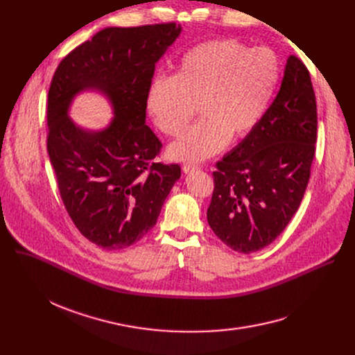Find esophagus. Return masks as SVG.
<instances>
[{
  "label": "esophagus",
  "instance_id": "esophagus-1",
  "mask_svg": "<svg viewBox=\"0 0 355 355\" xmlns=\"http://www.w3.org/2000/svg\"><path fill=\"white\" fill-rule=\"evenodd\" d=\"M196 170H198V165H197V164H191V162H185V164L182 165V171H184L185 174H189V173H193V171H196Z\"/></svg>",
  "mask_w": 355,
  "mask_h": 355
}]
</instances>
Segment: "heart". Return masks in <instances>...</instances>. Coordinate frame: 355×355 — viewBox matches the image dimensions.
<instances>
[{"label":"heart","mask_w":355,"mask_h":355,"mask_svg":"<svg viewBox=\"0 0 355 355\" xmlns=\"http://www.w3.org/2000/svg\"><path fill=\"white\" fill-rule=\"evenodd\" d=\"M282 74L279 55L234 39L200 43L185 51L173 78L148 89L146 107L166 137L178 138L196 116L202 119L170 146L174 159L200 161L229 139L246 138L265 116Z\"/></svg>","instance_id":"heart-1"}]
</instances>
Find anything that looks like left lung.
I'll use <instances>...</instances> for the list:
<instances>
[{
  "label": "left lung",
  "mask_w": 355,
  "mask_h": 355,
  "mask_svg": "<svg viewBox=\"0 0 355 355\" xmlns=\"http://www.w3.org/2000/svg\"><path fill=\"white\" fill-rule=\"evenodd\" d=\"M316 101L306 66L291 55L265 116L216 162L207 221L230 249L269 246L300 209L315 155Z\"/></svg>",
  "instance_id": "left-lung-1"
}]
</instances>
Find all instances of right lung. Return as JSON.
<instances>
[{
	"label": "right lung",
	"instance_id": "1",
	"mask_svg": "<svg viewBox=\"0 0 355 355\" xmlns=\"http://www.w3.org/2000/svg\"><path fill=\"white\" fill-rule=\"evenodd\" d=\"M175 23L107 27L73 49L55 69L47 96V153L74 226L92 243L118 250L151 230L181 175L157 162L161 141L145 125L155 63L178 37ZM105 91L117 116L102 133L74 125L65 112L82 88Z\"/></svg>",
	"mask_w": 355,
	"mask_h": 355
}]
</instances>
